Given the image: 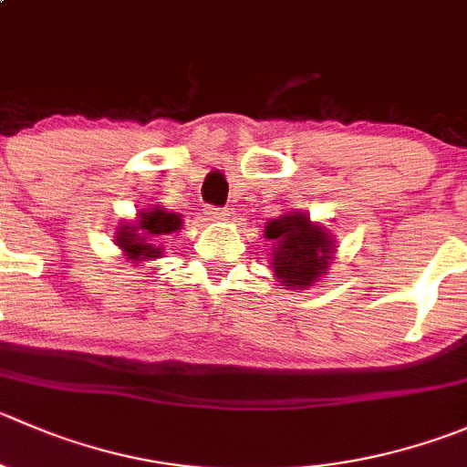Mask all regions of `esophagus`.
<instances>
[{
    "mask_svg": "<svg viewBox=\"0 0 467 467\" xmlns=\"http://www.w3.org/2000/svg\"><path fill=\"white\" fill-rule=\"evenodd\" d=\"M205 219L207 221H214V223H219V221L228 219V212L219 210V207H205Z\"/></svg>",
    "mask_w": 467,
    "mask_h": 467,
    "instance_id": "obj_1",
    "label": "esophagus"
}]
</instances>
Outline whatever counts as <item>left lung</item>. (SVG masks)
Here are the masks:
<instances>
[{"mask_svg": "<svg viewBox=\"0 0 467 467\" xmlns=\"http://www.w3.org/2000/svg\"><path fill=\"white\" fill-rule=\"evenodd\" d=\"M269 239V265L283 289H307L319 283L333 262L335 237L324 223L306 212H287L265 225Z\"/></svg>", "mask_w": 467, "mask_h": 467, "instance_id": "obj_1", "label": "left lung"}]
</instances>
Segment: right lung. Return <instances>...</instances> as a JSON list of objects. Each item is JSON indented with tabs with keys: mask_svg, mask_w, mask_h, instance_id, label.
Wrapping results in <instances>:
<instances>
[{
	"mask_svg": "<svg viewBox=\"0 0 467 467\" xmlns=\"http://www.w3.org/2000/svg\"><path fill=\"white\" fill-rule=\"evenodd\" d=\"M182 214L169 212L161 205L143 207L132 221H123L116 225L113 244L120 248L125 262L141 266L148 260H160L164 246L155 244L157 237L173 234L182 230Z\"/></svg>",
	"mask_w": 467,
	"mask_h": 467,
	"instance_id": "1",
	"label": "right lung"
}]
</instances>
